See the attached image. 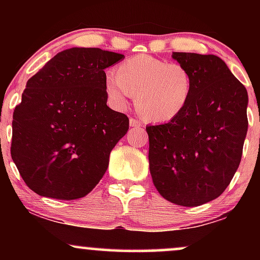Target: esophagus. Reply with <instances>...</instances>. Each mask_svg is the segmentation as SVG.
Listing matches in <instances>:
<instances>
[{
	"mask_svg": "<svg viewBox=\"0 0 260 260\" xmlns=\"http://www.w3.org/2000/svg\"><path fill=\"white\" fill-rule=\"evenodd\" d=\"M129 124H131V127H133V128H142V127H144V126H143L142 122H139L138 120H136V118H133V117L129 118Z\"/></svg>",
	"mask_w": 260,
	"mask_h": 260,
	"instance_id": "esophagus-1",
	"label": "esophagus"
}]
</instances>
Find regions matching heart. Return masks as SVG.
<instances>
[{
    "mask_svg": "<svg viewBox=\"0 0 260 260\" xmlns=\"http://www.w3.org/2000/svg\"><path fill=\"white\" fill-rule=\"evenodd\" d=\"M193 74L180 62L150 55H137L105 74L110 103L126 109L136 94V106L149 121L169 122L182 113L193 94Z\"/></svg>",
    "mask_w": 260,
    "mask_h": 260,
    "instance_id": "b5f03b06",
    "label": "heart"
}]
</instances>
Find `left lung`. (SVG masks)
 I'll list each match as a JSON object with an SVG mask.
<instances>
[{
    "label": "left lung",
    "instance_id": "obj_1",
    "mask_svg": "<svg viewBox=\"0 0 260 260\" xmlns=\"http://www.w3.org/2000/svg\"><path fill=\"white\" fill-rule=\"evenodd\" d=\"M193 74V94L169 123L148 126L149 169L157 192L182 207L221 196L241 162L248 94L221 58L174 52Z\"/></svg>",
    "mask_w": 260,
    "mask_h": 260
}]
</instances>
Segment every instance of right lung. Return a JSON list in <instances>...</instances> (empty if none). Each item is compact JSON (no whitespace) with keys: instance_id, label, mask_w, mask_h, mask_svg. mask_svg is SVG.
Listing matches in <instances>:
<instances>
[{"instance_id":"1","label":"right lung","mask_w":260,"mask_h":260,"mask_svg":"<svg viewBox=\"0 0 260 260\" xmlns=\"http://www.w3.org/2000/svg\"><path fill=\"white\" fill-rule=\"evenodd\" d=\"M123 57L72 47L26 82L13 112L11 155L32 192L72 201L103 178L110 153L129 127L124 113L106 105L105 68Z\"/></svg>"}]
</instances>
